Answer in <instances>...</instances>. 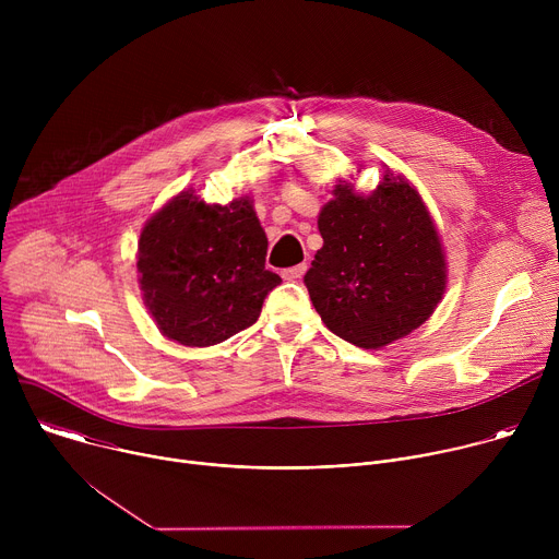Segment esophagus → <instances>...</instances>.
<instances>
[{
    "mask_svg": "<svg viewBox=\"0 0 559 559\" xmlns=\"http://www.w3.org/2000/svg\"><path fill=\"white\" fill-rule=\"evenodd\" d=\"M305 272H307V265H305V263H300V265H294V267L283 270V272H281V276H283L285 281H298V278H302V276H305Z\"/></svg>",
    "mask_w": 559,
    "mask_h": 559,
    "instance_id": "34e87169",
    "label": "esophagus"
}]
</instances>
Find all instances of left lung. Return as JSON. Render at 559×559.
<instances>
[{"instance_id": "left-lung-1", "label": "left lung", "mask_w": 559, "mask_h": 559, "mask_svg": "<svg viewBox=\"0 0 559 559\" xmlns=\"http://www.w3.org/2000/svg\"><path fill=\"white\" fill-rule=\"evenodd\" d=\"M332 194L318 214L323 248L305 285L330 332L380 349L418 330L442 300L440 236L416 188L391 170L367 197L347 181Z\"/></svg>"}]
</instances>
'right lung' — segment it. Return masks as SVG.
I'll return each mask as SVG.
<instances>
[{"label": "right lung", "mask_w": 559, "mask_h": 559, "mask_svg": "<svg viewBox=\"0 0 559 559\" xmlns=\"http://www.w3.org/2000/svg\"><path fill=\"white\" fill-rule=\"evenodd\" d=\"M267 236L252 199L207 205L177 194L141 229L136 272L145 307L166 338L210 347L259 321L281 276L265 270Z\"/></svg>", "instance_id": "obj_1"}]
</instances>
